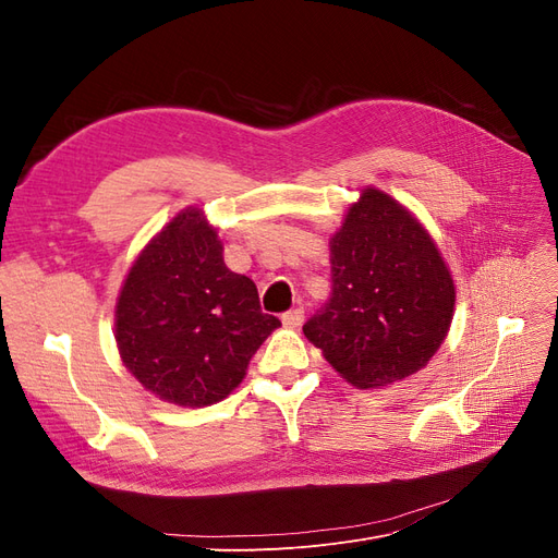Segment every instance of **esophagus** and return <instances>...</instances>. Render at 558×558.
<instances>
[{
    "mask_svg": "<svg viewBox=\"0 0 558 558\" xmlns=\"http://www.w3.org/2000/svg\"><path fill=\"white\" fill-rule=\"evenodd\" d=\"M281 324H283L286 328H300L302 324H305V310L298 307V310L286 312V314L281 316Z\"/></svg>",
    "mask_w": 558,
    "mask_h": 558,
    "instance_id": "34e87169",
    "label": "esophagus"
}]
</instances>
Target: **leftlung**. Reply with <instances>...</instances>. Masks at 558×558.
<instances>
[{
    "instance_id": "1",
    "label": "left lung",
    "mask_w": 558,
    "mask_h": 558,
    "mask_svg": "<svg viewBox=\"0 0 558 558\" xmlns=\"http://www.w3.org/2000/svg\"><path fill=\"white\" fill-rule=\"evenodd\" d=\"M332 293L307 340L356 388L418 373L440 349L456 289L428 230L398 199L363 189L330 238Z\"/></svg>"
}]
</instances>
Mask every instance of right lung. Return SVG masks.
<instances>
[{
    "label": "right lung",
    "mask_w": 558,
    "mask_h": 558,
    "mask_svg": "<svg viewBox=\"0 0 558 558\" xmlns=\"http://www.w3.org/2000/svg\"><path fill=\"white\" fill-rule=\"evenodd\" d=\"M281 326L258 289L223 263L218 232L183 209L132 263L116 302V344L146 391L179 408L230 396L253 353Z\"/></svg>",
    "instance_id": "right-lung-1"
}]
</instances>
